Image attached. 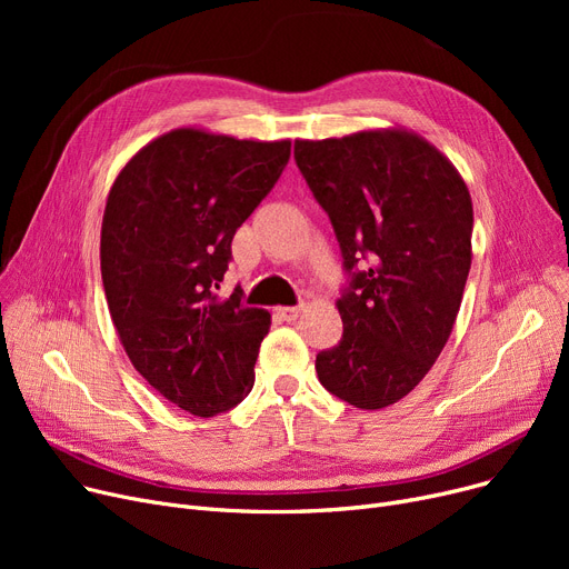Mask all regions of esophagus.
Segmentation results:
<instances>
[{
  "instance_id": "1",
  "label": "esophagus",
  "mask_w": 569,
  "mask_h": 569,
  "mask_svg": "<svg viewBox=\"0 0 569 569\" xmlns=\"http://www.w3.org/2000/svg\"><path fill=\"white\" fill-rule=\"evenodd\" d=\"M300 313H302V307H279L277 309V316L286 322H295L297 318H300Z\"/></svg>"
}]
</instances>
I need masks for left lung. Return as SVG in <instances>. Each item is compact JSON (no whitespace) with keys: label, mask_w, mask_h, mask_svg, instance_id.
Returning a JSON list of instances; mask_svg holds the SVG:
<instances>
[{"label":"left lung","mask_w":569,"mask_h":569,"mask_svg":"<svg viewBox=\"0 0 569 569\" xmlns=\"http://www.w3.org/2000/svg\"><path fill=\"white\" fill-rule=\"evenodd\" d=\"M295 161L352 277L337 300L343 337L318 352V378L355 408H387L452 335L472 260L470 191L440 149L403 127L295 140Z\"/></svg>","instance_id":"8db88e82"}]
</instances>
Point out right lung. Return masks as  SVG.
I'll return each instance as SVG.
<instances>
[{"instance_id": "obj_1", "label": "right lung", "mask_w": 569, "mask_h": 569, "mask_svg": "<svg viewBox=\"0 0 569 569\" xmlns=\"http://www.w3.org/2000/svg\"><path fill=\"white\" fill-rule=\"evenodd\" d=\"M290 159V140L172 129L136 152L110 187L101 277L136 371L177 408L212 417L253 387L272 316L214 292L230 242Z\"/></svg>"}]
</instances>
